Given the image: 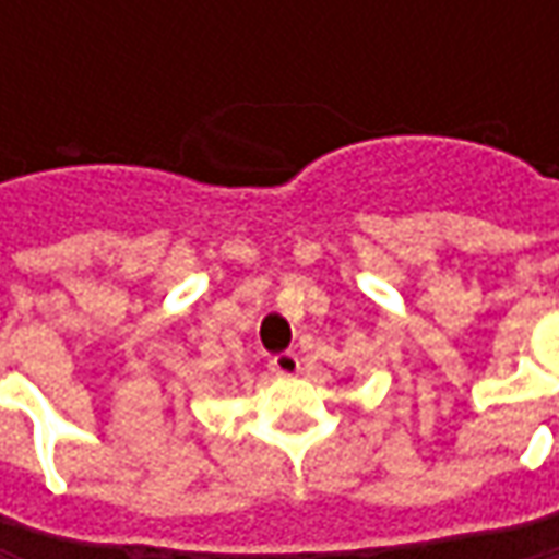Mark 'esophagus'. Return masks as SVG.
I'll list each match as a JSON object with an SVG mask.
<instances>
[{"label": "esophagus", "instance_id": "esophagus-1", "mask_svg": "<svg viewBox=\"0 0 559 559\" xmlns=\"http://www.w3.org/2000/svg\"><path fill=\"white\" fill-rule=\"evenodd\" d=\"M270 367H273V373L276 376H298V370H301V360H298L295 352H280V355H273Z\"/></svg>", "mask_w": 559, "mask_h": 559}]
</instances>
